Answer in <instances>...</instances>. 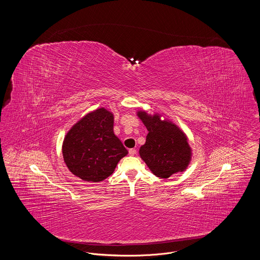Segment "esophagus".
Instances as JSON below:
<instances>
[{
  "label": "esophagus",
  "mask_w": 260,
  "mask_h": 260,
  "mask_svg": "<svg viewBox=\"0 0 260 260\" xmlns=\"http://www.w3.org/2000/svg\"><path fill=\"white\" fill-rule=\"evenodd\" d=\"M128 153H129V155H131V156H134V155H136V149H135V148L129 149V150H128Z\"/></svg>",
  "instance_id": "obj_1"
}]
</instances>
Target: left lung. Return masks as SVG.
<instances>
[{
    "label": "left lung",
    "mask_w": 260,
    "mask_h": 260,
    "mask_svg": "<svg viewBox=\"0 0 260 260\" xmlns=\"http://www.w3.org/2000/svg\"><path fill=\"white\" fill-rule=\"evenodd\" d=\"M148 131L146 142L139 149L141 159L156 176L169 178L184 172L191 161L192 149L185 134L171 121L161 120V115L137 112Z\"/></svg>",
    "instance_id": "obj_1"
}]
</instances>
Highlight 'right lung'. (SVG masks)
<instances>
[{
	"label": "right lung",
	"instance_id": "right-lung-1",
	"mask_svg": "<svg viewBox=\"0 0 260 260\" xmlns=\"http://www.w3.org/2000/svg\"><path fill=\"white\" fill-rule=\"evenodd\" d=\"M114 115L105 108L89 112L69 129L62 144L69 171L87 182H99L114 173L127 155L113 131Z\"/></svg>",
	"mask_w": 260,
	"mask_h": 260
}]
</instances>
